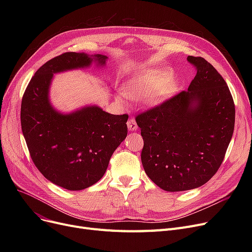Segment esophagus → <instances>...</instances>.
Listing matches in <instances>:
<instances>
[{
    "instance_id": "obj_1",
    "label": "esophagus",
    "mask_w": 252,
    "mask_h": 252,
    "mask_svg": "<svg viewBox=\"0 0 252 252\" xmlns=\"http://www.w3.org/2000/svg\"><path fill=\"white\" fill-rule=\"evenodd\" d=\"M126 125H127V127L129 130H137V128H138L137 123L135 122L134 118H128Z\"/></svg>"
}]
</instances>
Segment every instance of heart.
<instances>
[{
    "label": "heart",
    "mask_w": 252,
    "mask_h": 252,
    "mask_svg": "<svg viewBox=\"0 0 252 252\" xmlns=\"http://www.w3.org/2000/svg\"><path fill=\"white\" fill-rule=\"evenodd\" d=\"M171 72L163 69H143L130 77L124 86V93L118 100L126 103V96L131 99H147L151 104L160 103L171 90Z\"/></svg>",
    "instance_id": "heart-1"
}]
</instances>
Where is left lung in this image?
<instances>
[{"instance_id": "obj_1", "label": "left lung", "mask_w": 252, "mask_h": 252, "mask_svg": "<svg viewBox=\"0 0 252 252\" xmlns=\"http://www.w3.org/2000/svg\"><path fill=\"white\" fill-rule=\"evenodd\" d=\"M187 60L197 71L188 91L136 116L145 173L168 192L198 188L216 175L235 125L233 97L222 76L202 57Z\"/></svg>"}]
</instances>
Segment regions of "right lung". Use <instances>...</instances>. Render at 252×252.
<instances>
[{"label":"right lung","instance_id":"1","mask_svg":"<svg viewBox=\"0 0 252 252\" xmlns=\"http://www.w3.org/2000/svg\"><path fill=\"white\" fill-rule=\"evenodd\" d=\"M107 56L67 52L39 67L21 102V128L32 159L41 174L66 190L78 191L105 174L115 149L127 135L128 115H114L98 106L68 114L57 111L49 99L53 75L86 68L93 61L103 66Z\"/></svg>","mask_w":252,"mask_h":252}]
</instances>
